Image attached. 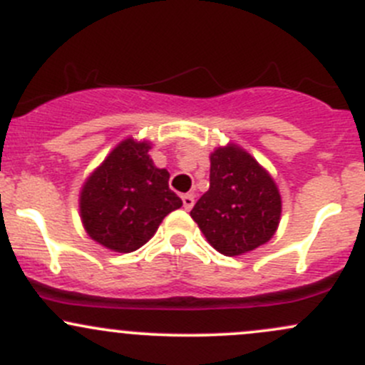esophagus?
I'll return each mask as SVG.
<instances>
[{
    "label": "esophagus",
    "mask_w": 365,
    "mask_h": 365,
    "mask_svg": "<svg viewBox=\"0 0 365 365\" xmlns=\"http://www.w3.org/2000/svg\"><path fill=\"white\" fill-rule=\"evenodd\" d=\"M182 201H183V208H185V210H190L194 206V196H192V194H183Z\"/></svg>",
    "instance_id": "obj_1"
}]
</instances>
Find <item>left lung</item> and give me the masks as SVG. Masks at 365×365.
I'll list each match as a JSON object with an SVG mask.
<instances>
[{
    "label": "left lung",
    "mask_w": 365,
    "mask_h": 365,
    "mask_svg": "<svg viewBox=\"0 0 365 365\" xmlns=\"http://www.w3.org/2000/svg\"><path fill=\"white\" fill-rule=\"evenodd\" d=\"M277 183L251 153L235 143L210 153V189L190 210L201 233L224 256L267 244L281 220Z\"/></svg>",
    "instance_id": "1"
}]
</instances>
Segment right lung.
Listing matches in <instances>:
<instances>
[{"label": "right lung", "instance_id": "obj_1", "mask_svg": "<svg viewBox=\"0 0 365 365\" xmlns=\"http://www.w3.org/2000/svg\"><path fill=\"white\" fill-rule=\"evenodd\" d=\"M152 143L127 138L83 183L79 213L88 237L114 252H132L182 206L169 189L168 169L153 164Z\"/></svg>", "mask_w": 365, "mask_h": 365}]
</instances>
